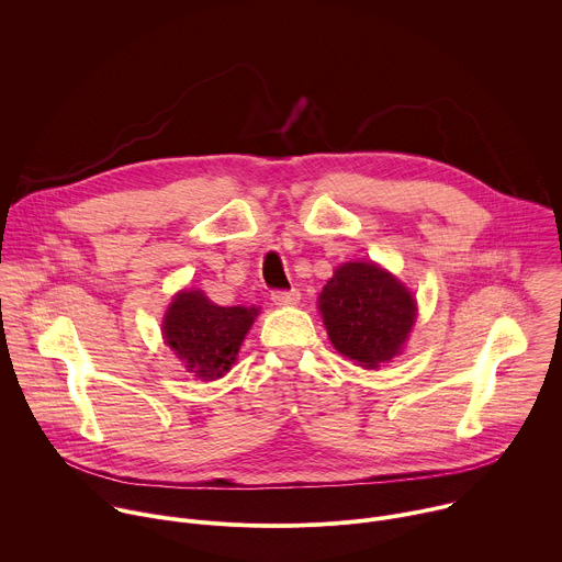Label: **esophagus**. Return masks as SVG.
Returning <instances> with one entry per match:
<instances>
[{
    "label": "esophagus",
    "instance_id": "obj_1",
    "mask_svg": "<svg viewBox=\"0 0 562 562\" xmlns=\"http://www.w3.org/2000/svg\"><path fill=\"white\" fill-rule=\"evenodd\" d=\"M299 290H274L272 292V301L274 305H294L299 303Z\"/></svg>",
    "mask_w": 562,
    "mask_h": 562
}]
</instances>
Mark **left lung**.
Segmentation results:
<instances>
[{
  "label": "left lung",
  "mask_w": 562,
  "mask_h": 562,
  "mask_svg": "<svg viewBox=\"0 0 562 562\" xmlns=\"http://www.w3.org/2000/svg\"><path fill=\"white\" fill-rule=\"evenodd\" d=\"M333 346L363 368L391 361L404 346L417 305L411 292L375 263H346L319 296Z\"/></svg>",
  "instance_id": "left-lung-1"
}]
</instances>
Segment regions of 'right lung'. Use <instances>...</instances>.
Here are the masks:
<instances>
[{"instance_id": "obj_1", "label": "right lung", "mask_w": 562, "mask_h": 562, "mask_svg": "<svg viewBox=\"0 0 562 562\" xmlns=\"http://www.w3.org/2000/svg\"><path fill=\"white\" fill-rule=\"evenodd\" d=\"M255 317L257 307H221L199 290H184L171 301L162 333L190 372L214 380L234 363Z\"/></svg>"}]
</instances>
